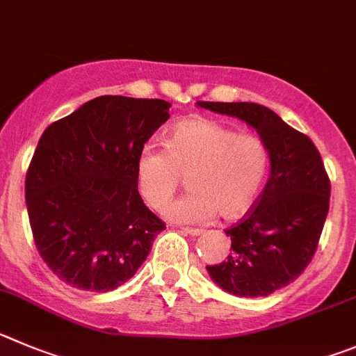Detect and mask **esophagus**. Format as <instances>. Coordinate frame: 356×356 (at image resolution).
I'll return each mask as SVG.
<instances>
[{"mask_svg": "<svg viewBox=\"0 0 356 356\" xmlns=\"http://www.w3.org/2000/svg\"><path fill=\"white\" fill-rule=\"evenodd\" d=\"M181 232H182V234H186V235H193V237L204 234V230H202V228H188V227H182Z\"/></svg>", "mask_w": 356, "mask_h": 356, "instance_id": "obj_1", "label": "esophagus"}]
</instances>
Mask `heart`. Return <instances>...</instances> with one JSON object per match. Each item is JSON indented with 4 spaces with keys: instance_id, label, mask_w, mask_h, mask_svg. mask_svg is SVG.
I'll use <instances>...</instances> for the list:
<instances>
[{
    "instance_id": "1",
    "label": "heart",
    "mask_w": 356,
    "mask_h": 356,
    "mask_svg": "<svg viewBox=\"0 0 356 356\" xmlns=\"http://www.w3.org/2000/svg\"><path fill=\"white\" fill-rule=\"evenodd\" d=\"M268 170V149L257 135L193 118L172 129L167 147L147 144L137 158V188L152 211H163L188 177L189 191L165 211L177 223H204L216 212L241 218L251 209Z\"/></svg>"
}]
</instances>
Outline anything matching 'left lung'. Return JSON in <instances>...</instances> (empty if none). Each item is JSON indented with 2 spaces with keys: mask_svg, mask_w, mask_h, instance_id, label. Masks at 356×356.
Wrapping results in <instances>:
<instances>
[{
  "mask_svg": "<svg viewBox=\"0 0 356 356\" xmlns=\"http://www.w3.org/2000/svg\"><path fill=\"white\" fill-rule=\"evenodd\" d=\"M253 126L270 158V177L248 214L227 232L232 251L207 265L237 297H267L305 270L318 249L330 205V179L313 140L258 103L197 102Z\"/></svg>",
  "mask_w": 356,
  "mask_h": 356,
  "instance_id": "8db88e82",
  "label": "left lung"
}]
</instances>
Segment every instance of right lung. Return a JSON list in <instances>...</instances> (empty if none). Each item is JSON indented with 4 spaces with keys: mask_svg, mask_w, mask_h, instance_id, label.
<instances>
[{
    "mask_svg": "<svg viewBox=\"0 0 356 356\" xmlns=\"http://www.w3.org/2000/svg\"><path fill=\"white\" fill-rule=\"evenodd\" d=\"M168 107L98 96L40 137L26 174L29 225L42 260L70 286L115 290L167 228L142 200L135 167Z\"/></svg>",
    "mask_w": 356,
    "mask_h": 356,
    "instance_id": "1",
    "label": "right lung"
}]
</instances>
